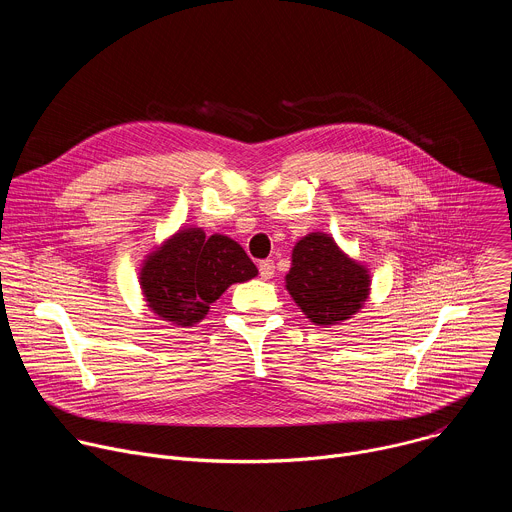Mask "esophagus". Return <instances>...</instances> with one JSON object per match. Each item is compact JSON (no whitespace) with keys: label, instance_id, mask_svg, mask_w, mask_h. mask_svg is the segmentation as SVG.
<instances>
[{"label":"esophagus","instance_id":"esophagus-1","mask_svg":"<svg viewBox=\"0 0 512 512\" xmlns=\"http://www.w3.org/2000/svg\"><path fill=\"white\" fill-rule=\"evenodd\" d=\"M275 273V263L271 259H265L259 263V275L261 279H271Z\"/></svg>","mask_w":512,"mask_h":512}]
</instances>
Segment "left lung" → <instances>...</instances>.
Listing matches in <instances>:
<instances>
[{
	"label": "left lung",
	"mask_w": 512,
	"mask_h": 512,
	"mask_svg": "<svg viewBox=\"0 0 512 512\" xmlns=\"http://www.w3.org/2000/svg\"><path fill=\"white\" fill-rule=\"evenodd\" d=\"M285 287L300 310L318 326L348 320L369 296V273L348 259L324 233L304 237L291 255Z\"/></svg>",
	"instance_id": "8db88e82"
}]
</instances>
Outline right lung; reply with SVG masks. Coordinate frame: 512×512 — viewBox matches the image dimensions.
Wrapping results in <instances>:
<instances>
[{
  "label": "right lung",
  "instance_id": "add662e5",
  "mask_svg": "<svg viewBox=\"0 0 512 512\" xmlns=\"http://www.w3.org/2000/svg\"><path fill=\"white\" fill-rule=\"evenodd\" d=\"M255 275L257 267L239 243L186 229L148 257L141 269V289L160 318L192 326L229 285Z\"/></svg>",
  "mask_w": 512,
  "mask_h": 512
}]
</instances>
